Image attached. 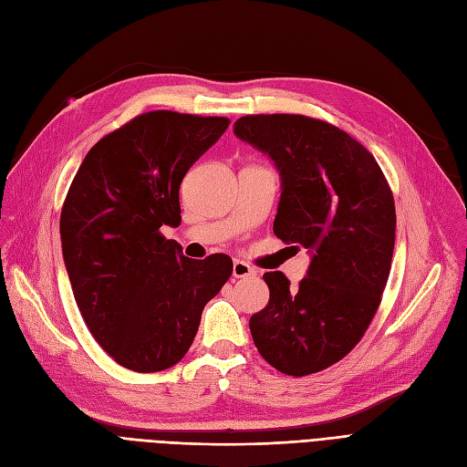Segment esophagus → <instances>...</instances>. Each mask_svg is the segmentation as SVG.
I'll return each instance as SVG.
<instances>
[{"label":"esophagus","instance_id":"34e87169","mask_svg":"<svg viewBox=\"0 0 467 467\" xmlns=\"http://www.w3.org/2000/svg\"><path fill=\"white\" fill-rule=\"evenodd\" d=\"M254 275H256L254 268H251L247 263H244V261L234 263V278H251Z\"/></svg>","mask_w":467,"mask_h":467}]
</instances>
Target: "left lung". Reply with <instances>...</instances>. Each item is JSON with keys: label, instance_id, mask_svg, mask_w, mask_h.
<instances>
[{"label": "left lung", "instance_id": "1", "mask_svg": "<svg viewBox=\"0 0 467 467\" xmlns=\"http://www.w3.org/2000/svg\"><path fill=\"white\" fill-rule=\"evenodd\" d=\"M234 133L275 160V234L313 256L297 287L282 272L263 276L270 299L249 320L253 342L284 375L325 371L359 344L380 305L396 237L392 189L375 156L328 121L256 114Z\"/></svg>", "mask_w": 467, "mask_h": 467}]
</instances>
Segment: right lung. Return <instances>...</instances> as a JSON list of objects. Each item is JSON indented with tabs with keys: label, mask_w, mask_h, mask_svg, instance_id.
Here are the masks:
<instances>
[{
	"label": "right lung",
	"mask_w": 467,
	"mask_h": 467,
	"mask_svg": "<svg viewBox=\"0 0 467 467\" xmlns=\"http://www.w3.org/2000/svg\"><path fill=\"white\" fill-rule=\"evenodd\" d=\"M228 118L154 109L102 137L77 170L59 234L77 307L108 356L137 373L183 359L228 254L192 261L160 232L180 226V185Z\"/></svg>",
	"instance_id": "right-lung-1"
}]
</instances>
